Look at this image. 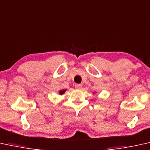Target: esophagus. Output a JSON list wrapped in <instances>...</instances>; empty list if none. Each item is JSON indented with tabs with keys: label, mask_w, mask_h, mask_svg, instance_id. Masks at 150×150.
I'll list each match as a JSON object with an SVG mask.
<instances>
[{
	"label": "esophagus",
	"mask_w": 150,
	"mask_h": 150,
	"mask_svg": "<svg viewBox=\"0 0 150 150\" xmlns=\"http://www.w3.org/2000/svg\"><path fill=\"white\" fill-rule=\"evenodd\" d=\"M75 88L78 90H80V89H81V88H82V85L79 84H76L75 85Z\"/></svg>",
	"instance_id": "obj_1"
}]
</instances>
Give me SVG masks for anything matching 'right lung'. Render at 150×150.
Segmentation results:
<instances>
[{"label": "right lung", "instance_id": "right-lung-1", "mask_svg": "<svg viewBox=\"0 0 150 150\" xmlns=\"http://www.w3.org/2000/svg\"><path fill=\"white\" fill-rule=\"evenodd\" d=\"M66 90H60V91H59V94H60V95H62L63 94H64L65 92H66Z\"/></svg>", "mask_w": 150, "mask_h": 150}]
</instances>
